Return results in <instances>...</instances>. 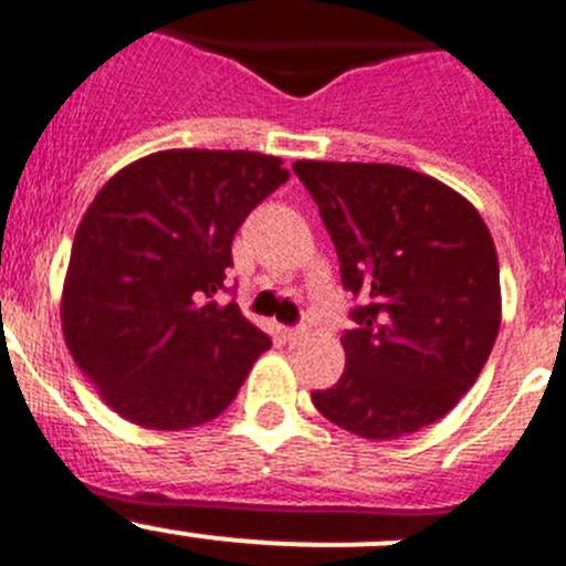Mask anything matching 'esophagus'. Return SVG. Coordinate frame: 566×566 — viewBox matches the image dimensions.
Masks as SVG:
<instances>
[{
	"label": "esophagus",
	"mask_w": 566,
	"mask_h": 566,
	"mask_svg": "<svg viewBox=\"0 0 566 566\" xmlns=\"http://www.w3.org/2000/svg\"><path fill=\"white\" fill-rule=\"evenodd\" d=\"M284 340H287L290 346H298L301 340H307V329H304V326H290V329H284Z\"/></svg>",
	"instance_id": "34e87169"
}]
</instances>
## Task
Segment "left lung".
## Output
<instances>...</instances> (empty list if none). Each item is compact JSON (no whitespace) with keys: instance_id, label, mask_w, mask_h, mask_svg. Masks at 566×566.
I'll return each mask as SVG.
<instances>
[{"instance_id":"obj_1","label":"left lung","mask_w":566,"mask_h":566,"mask_svg":"<svg viewBox=\"0 0 566 566\" xmlns=\"http://www.w3.org/2000/svg\"><path fill=\"white\" fill-rule=\"evenodd\" d=\"M363 295L346 368L315 390L324 419L368 441L410 436L474 385L503 321L497 248L480 211L438 178L360 161H295Z\"/></svg>"}]
</instances>
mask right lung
Here are the masks:
<instances>
[{"mask_svg": "<svg viewBox=\"0 0 566 566\" xmlns=\"http://www.w3.org/2000/svg\"><path fill=\"white\" fill-rule=\"evenodd\" d=\"M251 150H158L105 181L77 226L61 329L114 413L147 430L218 419L271 337L218 304L231 240L290 172Z\"/></svg>", "mask_w": 566, "mask_h": 566, "instance_id": "1", "label": "right lung"}]
</instances>
